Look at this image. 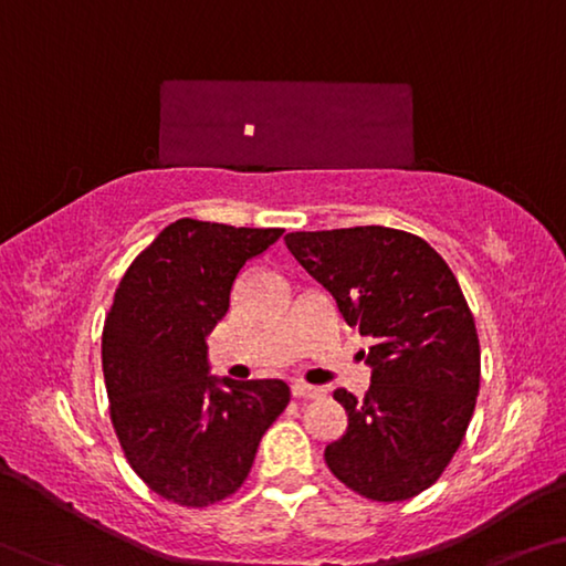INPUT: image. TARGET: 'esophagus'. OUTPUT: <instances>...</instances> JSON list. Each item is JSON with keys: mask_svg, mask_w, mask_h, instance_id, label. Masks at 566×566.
<instances>
[{"mask_svg": "<svg viewBox=\"0 0 566 566\" xmlns=\"http://www.w3.org/2000/svg\"><path fill=\"white\" fill-rule=\"evenodd\" d=\"M292 396L294 398H322V388L307 382H292Z\"/></svg>", "mask_w": 566, "mask_h": 566, "instance_id": "esophagus-1", "label": "esophagus"}]
</instances>
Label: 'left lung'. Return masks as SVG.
<instances>
[{
  "instance_id": "left-lung-1",
  "label": "left lung",
  "mask_w": 566,
  "mask_h": 566,
  "mask_svg": "<svg viewBox=\"0 0 566 566\" xmlns=\"http://www.w3.org/2000/svg\"><path fill=\"white\" fill-rule=\"evenodd\" d=\"M284 241L373 343L365 398L335 390L347 428L325 448L329 471L365 499L418 496L451 463L476 408L481 349L459 280L428 241L388 227Z\"/></svg>"
}]
</instances>
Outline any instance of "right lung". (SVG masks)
<instances>
[{"instance_id": "right-lung-1", "label": "right lung", "mask_w": 566, "mask_h": 566, "mask_svg": "<svg viewBox=\"0 0 566 566\" xmlns=\"http://www.w3.org/2000/svg\"><path fill=\"white\" fill-rule=\"evenodd\" d=\"M284 229L178 219L115 290L103 327L111 420L130 469L178 506H209L247 481L284 380L209 375L206 337L229 312L241 269Z\"/></svg>"}]
</instances>
